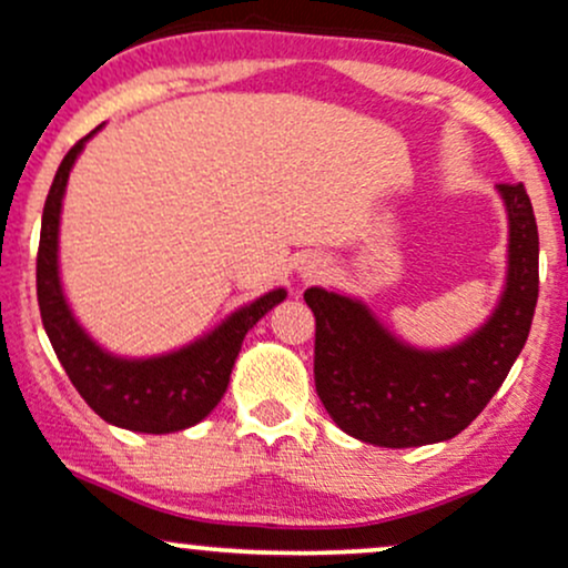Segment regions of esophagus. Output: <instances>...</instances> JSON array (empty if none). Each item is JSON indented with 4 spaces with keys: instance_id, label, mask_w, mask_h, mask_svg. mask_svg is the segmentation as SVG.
Segmentation results:
<instances>
[{
    "instance_id": "esophagus-1",
    "label": "esophagus",
    "mask_w": 568,
    "mask_h": 568,
    "mask_svg": "<svg viewBox=\"0 0 568 568\" xmlns=\"http://www.w3.org/2000/svg\"><path fill=\"white\" fill-rule=\"evenodd\" d=\"M323 274H328V261L321 255H310L302 261V277L304 280H321Z\"/></svg>"
}]
</instances>
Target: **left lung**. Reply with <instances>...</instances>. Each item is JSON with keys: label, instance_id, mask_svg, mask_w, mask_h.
Instances as JSON below:
<instances>
[{"label": "left lung", "instance_id": "obj_1", "mask_svg": "<svg viewBox=\"0 0 568 568\" xmlns=\"http://www.w3.org/2000/svg\"><path fill=\"white\" fill-rule=\"evenodd\" d=\"M509 215L507 288L490 321L450 351H415L355 298L304 291L315 313V390L336 426L379 447L453 439L494 398L528 339L539 232L523 183H498Z\"/></svg>", "mask_w": 568, "mask_h": 568}]
</instances>
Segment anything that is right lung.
I'll return each mask as SVG.
<instances>
[{
  "label": "right lung",
  "mask_w": 568,
  "mask_h": 568,
  "mask_svg": "<svg viewBox=\"0 0 568 568\" xmlns=\"http://www.w3.org/2000/svg\"><path fill=\"white\" fill-rule=\"evenodd\" d=\"M91 134H85L64 155L48 191L45 210H42L40 251H37V302H40L42 326L78 394L102 420L142 434L183 432L213 413L215 404L226 394L242 339L274 304L283 302L285 291H270L266 296L229 315L204 339L159 355V358L126 361L104 353L78 326L67 307L59 283V255H55L59 253L61 199H64L74 159L83 151L85 140H91Z\"/></svg>",
  "instance_id": "obj_1"
}]
</instances>
